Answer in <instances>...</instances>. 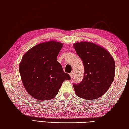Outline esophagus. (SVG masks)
I'll list each match as a JSON object with an SVG mask.
<instances>
[{"instance_id":"obj_1","label":"esophagus","mask_w":129,"mask_h":129,"mask_svg":"<svg viewBox=\"0 0 129 129\" xmlns=\"http://www.w3.org/2000/svg\"><path fill=\"white\" fill-rule=\"evenodd\" d=\"M69 75H70V78L73 79V72H71V73H70Z\"/></svg>"}]
</instances>
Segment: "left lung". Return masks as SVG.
Instances as JSON below:
<instances>
[{"label":"left lung","mask_w":129,"mask_h":129,"mask_svg":"<svg viewBox=\"0 0 129 129\" xmlns=\"http://www.w3.org/2000/svg\"><path fill=\"white\" fill-rule=\"evenodd\" d=\"M73 47L84 69L82 82L73 84L76 94L86 100L96 99L106 92L113 82L114 59L106 49L92 42H76Z\"/></svg>","instance_id":"obj_1"}]
</instances>
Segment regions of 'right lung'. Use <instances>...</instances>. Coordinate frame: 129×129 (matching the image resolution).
<instances>
[{
	"instance_id": "add662e5",
	"label": "right lung",
	"mask_w": 129,
	"mask_h": 129,
	"mask_svg": "<svg viewBox=\"0 0 129 129\" xmlns=\"http://www.w3.org/2000/svg\"><path fill=\"white\" fill-rule=\"evenodd\" d=\"M63 44L45 42L30 49L23 56L19 69L24 88L33 98L49 100L57 94L62 83L70 80L57 61Z\"/></svg>"
}]
</instances>
